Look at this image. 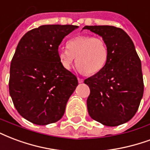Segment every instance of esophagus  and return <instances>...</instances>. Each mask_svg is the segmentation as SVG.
<instances>
[{
	"label": "esophagus",
	"mask_w": 150,
	"mask_h": 150,
	"mask_svg": "<svg viewBox=\"0 0 150 150\" xmlns=\"http://www.w3.org/2000/svg\"><path fill=\"white\" fill-rule=\"evenodd\" d=\"M78 82L79 83H83V79L78 78Z\"/></svg>",
	"instance_id": "obj_1"
}]
</instances>
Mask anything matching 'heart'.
<instances>
[{
	"mask_svg": "<svg viewBox=\"0 0 150 150\" xmlns=\"http://www.w3.org/2000/svg\"><path fill=\"white\" fill-rule=\"evenodd\" d=\"M59 59L65 69L69 70L77 57V65L86 74L94 75L100 71L107 63L109 50L107 44L100 37L79 35L67 43V47L58 51Z\"/></svg>",
	"mask_w": 150,
	"mask_h": 150,
	"instance_id": "heart-1",
	"label": "heart"
}]
</instances>
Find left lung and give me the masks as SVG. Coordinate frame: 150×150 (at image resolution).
I'll use <instances>...</instances> for the list:
<instances>
[{
    "label": "left lung",
    "instance_id": "left-lung-1",
    "mask_svg": "<svg viewBox=\"0 0 150 150\" xmlns=\"http://www.w3.org/2000/svg\"><path fill=\"white\" fill-rule=\"evenodd\" d=\"M100 35L107 44V63L84 80L89 86L86 104L91 118L104 126L127 122L136 114L144 91L142 64L133 41L119 28L110 25L85 26Z\"/></svg>",
    "mask_w": 150,
    "mask_h": 150
}]
</instances>
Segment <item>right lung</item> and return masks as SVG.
Here are the masks:
<instances>
[{"instance_id":"1","label":"right lung","mask_w":150,"mask_h":150,"mask_svg":"<svg viewBox=\"0 0 150 150\" xmlns=\"http://www.w3.org/2000/svg\"><path fill=\"white\" fill-rule=\"evenodd\" d=\"M78 28L41 25L19 41L10 65L8 86L16 110L26 120L45 126L64 115L78 79L61 64L58 48L63 39Z\"/></svg>"}]
</instances>
